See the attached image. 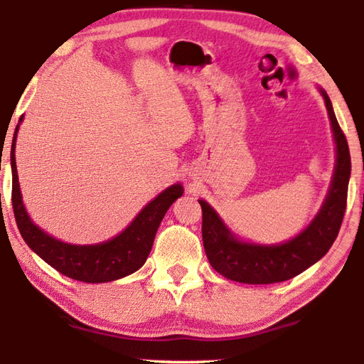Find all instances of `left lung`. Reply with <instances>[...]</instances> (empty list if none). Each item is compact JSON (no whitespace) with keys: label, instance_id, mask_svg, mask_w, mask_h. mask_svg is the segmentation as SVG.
<instances>
[{"label":"left lung","instance_id":"left-lung-1","mask_svg":"<svg viewBox=\"0 0 364 364\" xmlns=\"http://www.w3.org/2000/svg\"><path fill=\"white\" fill-rule=\"evenodd\" d=\"M319 90L326 100L333 131L336 164L328 194L319 213L301 233L289 241L274 245L242 242L225 227L219 214L205 200H198L203 214L202 236L206 257L213 269L228 280L249 284H270L289 280L319 261L335 242L347 205L350 153L327 92Z\"/></svg>","mask_w":364,"mask_h":364}]
</instances>
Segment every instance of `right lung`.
<instances>
[{"instance_id": "add662e5", "label": "right lung", "mask_w": 364, "mask_h": 364, "mask_svg": "<svg viewBox=\"0 0 364 364\" xmlns=\"http://www.w3.org/2000/svg\"><path fill=\"white\" fill-rule=\"evenodd\" d=\"M21 120L23 115L20 117V122ZM18 127L20 125L15 128L11 150L12 206L17 227L29 249L34 250L58 272L84 283L114 282L141 269L149 258L162 218L166 215L170 205L183 196L184 189L181 184L176 183L162 191L136 215V219L120 235L109 241L92 245L63 242L38 228L31 220L25 205H23L17 164H15V141H17Z\"/></svg>"}]
</instances>
